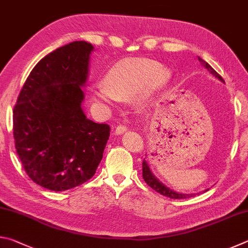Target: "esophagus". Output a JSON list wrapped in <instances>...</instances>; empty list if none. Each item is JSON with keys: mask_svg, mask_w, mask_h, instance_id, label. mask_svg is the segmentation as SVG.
Instances as JSON below:
<instances>
[{"mask_svg": "<svg viewBox=\"0 0 248 248\" xmlns=\"http://www.w3.org/2000/svg\"><path fill=\"white\" fill-rule=\"evenodd\" d=\"M125 131H127V128H125L124 125H118V127L115 129V134L119 136V134H123Z\"/></svg>", "mask_w": 248, "mask_h": 248, "instance_id": "obj_1", "label": "esophagus"}]
</instances>
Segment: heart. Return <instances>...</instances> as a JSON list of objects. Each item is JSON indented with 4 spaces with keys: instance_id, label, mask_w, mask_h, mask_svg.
<instances>
[{
    "instance_id": "heart-1",
    "label": "heart",
    "mask_w": 248,
    "mask_h": 248,
    "mask_svg": "<svg viewBox=\"0 0 248 248\" xmlns=\"http://www.w3.org/2000/svg\"><path fill=\"white\" fill-rule=\"evenodd\" d=\"M173 75L165 65L149 59H132L115 64L105 77V84L93 90V99L104 105L134 98L137 107L148 109L171 82Z\"/></svg>"
}]
</instances>
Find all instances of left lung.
<instances>
[{
    "instance_id": "1",
    "label": "left lung",
    "mask_w": 248,
    "mask_h": 248,
    "mask_svg": "<svg viewBox=\"0 0 248 248\" xmlns=\"http://www.w3.org/2000/svg\"><path fill=\"white\" fill-rule=\"evenodd\" d=\"M198 59H199L200 63L202 64L210 73H211L212 75H215V77L219 79V81L224 83V79L221 78L220 74H217L216 71L212 69L211 65L208 64L207 62L202 60L201 58L198 57ZM142 176H143L144 182L148 184L151 188H153V189L155 191H157L158 194L169 197V198H170V199H187V198H190V197H195V194H182V192H177L173 189H170V188H169L167 186H165V185L163 184L161 180H159L156 176L153 174L152 170L150 169L149 162L146 161L145 158L143 159V163H142ZM207 190L208 189H205L204 191H207Z\"/></svg>"
}]
</instances>
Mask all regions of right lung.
Listing matches in <instances>:
<instances>
[{
  "label": "right lung",
  "mask_w": 248,
  "mask_h": 248,
  "mask_svg": "<svg viewBox=\"0 0 248 248\" xmlns=\"http://www.w3.org/2000/svg\"><path fill=\"white\" fill-rule=\"evenodd\" d=\"M94 47L86 41L58 48L35 65L13 110L16 152L32 182L53 191L93 177L110 128L82 109Z\"/></svg>",
  "instance_id": "1"
}]
</instances>
